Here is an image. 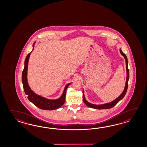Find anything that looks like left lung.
<instances>
[{"label": "left lung", "instance_id": "obj_1", "mask_svg": "<svg viewBox=\"0 0 147 147\" xmlns=\"http://www.w3.org/2000/svg\"><path fill=\"white\" fill-rule=\"evenodd\" d=\"M120 53L121 54L122 56H123L125 58V65H126V71H127V78H126V81L125 84V87L124 88V90L123 91L121 94L119 96V97L117 98L115 100H113L111 102H110L108 103H105V104H102V105H94L92 103H90L86 99L85 97H84V89L82 90V93H83V101L88 107L92 108L94 109H108L113 108V107L116 106L117 103L119 102L120 100L122 99L123 97H125V94L127 92V89H128V80L129 79V71L128 69V59L125 53H123L121 50V49L120 48Z\"/></svg>", "mask_w": 147, "mask_h": 147}]
</instances>
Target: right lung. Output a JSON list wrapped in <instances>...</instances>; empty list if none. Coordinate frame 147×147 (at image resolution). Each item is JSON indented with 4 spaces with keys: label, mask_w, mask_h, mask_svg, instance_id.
Masks as SVG:
<instances>
[{
    "label": "right lung",
    "mask_w": 147,
    "mask_h": 147,
    "mask_svg": "<svg viewBox=\"0 0 147 147\" xmlns=\"http://www.w3.org/2000/svg\"><path fill=\"white\" fill-rule=\"evenodd\" d=\"M35 44H36V41L32 45V50L30 53H29L25 60V63H24L25 66L22 73V82L24 89L25 91V94L27 96L28 100L33 104H34L38 108H40L41 109L47 110L56 109L62 106L63 103H65L67 89L72 82H70L66 84L61 96L59 98L56 99H47L36 94L31 90V88L28 84L27 72H28L29 59L32 51L34 50Z\"/></svg>",
    "instance_id": "obj_1"
}]
</instances>
